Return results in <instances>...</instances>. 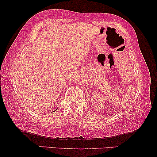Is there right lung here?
<instances>
[{
	"label": "right lung",
	"instance_id": "right-lung-1",
	"mask_svg": "<svg viewBox=\"0 0 157 157\" xmlns=\"http://www.w3.org/2000/svg\"><path fill=\"white\" fill-rule=\"evenodd\" d=\"M56 110H57V109H56Z\"/></svg>",
	"mask_w": 157,
	"mask_h": 157
}]
</instances>
